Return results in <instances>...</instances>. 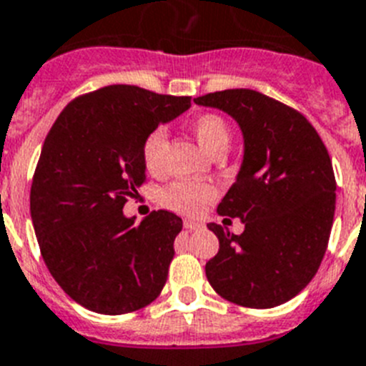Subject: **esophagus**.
<instances>
[{"label": "esophagus", "mask_w": 366, "mask_h": 366, "mask_svg": "<svg viewBox=\"0 0 366 366\" xmlns=\"http://www.w3.org/2000/svg\"><path fill=\"white\" fill-rule=\"evenodd\" d=\"M184 227H186L187 230H197V228L202 227V222L192 221V219H186V221H184Z\"/></svg>", "instance_id": "obj_1"}]
</instances>
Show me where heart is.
<instances>
[{
  "label": "heart",
  "mask_w": 366,
  "mask_h": 366,
  "mask_svg": "<svg viewBox=\"0 0 366 366\" xmlns=\"http://www.w3.org/2000/svg\"><path fill=\"white\" fill-rule=\"evenodd\" d=\"M192 130L197 142L212 157L224 154L230 144V127L227 119L219 114L206 112L197 116L192 122ZM165 147H167V134L162 127L151 130L142 144V160L145 169L152 174H160L164 171ZM162 204L173 212L184 215H197L204 209L208 202L215 199V187L208 182H187L177 180L162 189Z\"/></svg>",
  "instance_id": "b5f03b06"
}]
</instances>
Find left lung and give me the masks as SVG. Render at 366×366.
I'll list each match as a JSON object with an SVG mask.
<instances>
[{
  "instance_id": "left-lung-1",
  "label": "left lung",
  "mask_w": 366,
  "mask_h": 366,
  "mask_svg": "<svg viewBox=\"0 0 366 366\" xmlns=\"http://www.w3.org/2000/svg\"><path fill=\"white\" fill-rule=\"evenodd\" d=\"M193 101L234 117L244 142L236 182L217 206L244 230L236 236L209 222L219 252L206 263V278L237 306H280L310 284L328 247L337 189L328 149L300 112L256 90Z\"/></svg>"
}]
</instances>
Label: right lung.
Masks as SVG:
<instances>
[{
  "mask_svg": "<svg viewBox=\"0 0 366 366\" xmlns=\"http://www.w3.org/2000/svg\"><path fill=\"white\" fill-rule=\"evenodd\" d=\"M192 97L114 84L73 99L44 142L31 219L56 284L86 310L123 315L157 300L182 219L158 209L136 224L127 197L145 182L142 144Z\"/></svg>",
  "mask_w": 366,
  "mask_h": 366,
  "instance_id": "add662e5",
  "label": "right lung"
}]
</instances>
